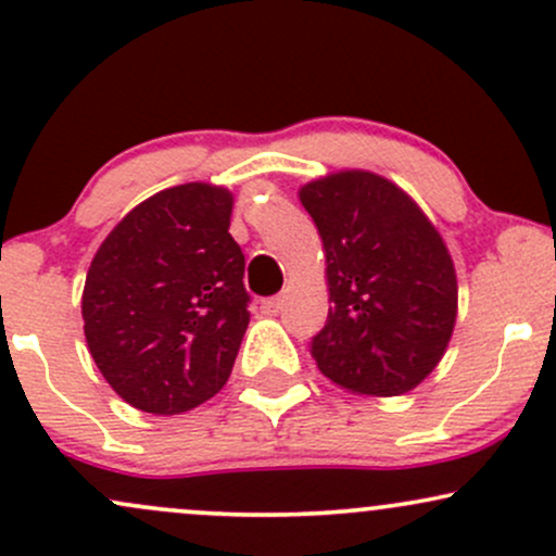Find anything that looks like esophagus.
Listing matches in <instances>:
<instances>
[{
  "label": "esophagus",
  "instance_id": "esophagus-1",
  "mask_svg": "<svg viewBox=\"0 0 556 556\" xmlns=\"http://www.w3.org/2000/svg\"><path fill=\"white\" fill-rule=\"evenodd\" d=\"M279 308H282V298H266V301L261 303V311H264V314H268V316L279 314Z\"/></svg>",
  "mask_w": 556,
  "mask_h": 556
}]
</instances>
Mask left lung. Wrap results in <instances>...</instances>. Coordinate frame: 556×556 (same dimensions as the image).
Returning <instances> with one entry per match:
<instances>
[{
	"instance_id": "obj_1",
	"label": "left lung",
	"mask_w": 556,
	"mask_h": 556,
	"mask_svg": "<svg viewBox=\"0 0 556 556\" xmlns=\"http://www.w3.org/2000/svg\"><path fill=\"white\" fill-rule=\"evenodd\" d=\"M325 250L327 325L311 356L353 395H404L438 367L459 308L441 231L395 181L345 168L298 189Z\"/></svg>"
}]
</instances>
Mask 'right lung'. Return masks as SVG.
<instances>
[{"label": "right lung", "mask_w": 556, "mask_h": 556, "mask_svg": "<svg viewBox=\"0 0 556 556\" xmlns=\"http://www.w3.org/2000/svg\"><path fill=\"white\" fill-rule=\"evenodd\" d=\"M231 205L235 194L208 181L168 187L134 205L91 258L89 353L139 412L185 414L227 386L250 321Z\"/></svg>", "instance_id": "add662e5"}]
</instances>
